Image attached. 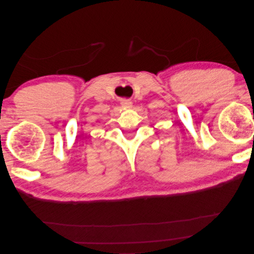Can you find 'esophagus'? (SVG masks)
Segmentation results:
<instances>
[{"mask_svg":"<svg viewBox=\"0 0 254 254\" xmlns=\"http://www.w3.org/2000/svg\"><path fill=\"white\" fill-rule=\"evenodd\" d=\"M122 106H123V107H125V108H130V107L132 106V104H131V101H130V100L125 99V100H123V101H122Z\"/></svg>","mask_w":254,"mask_h":254,"instance_id":"34e87169","label":"esophagus"}]
</instances>
